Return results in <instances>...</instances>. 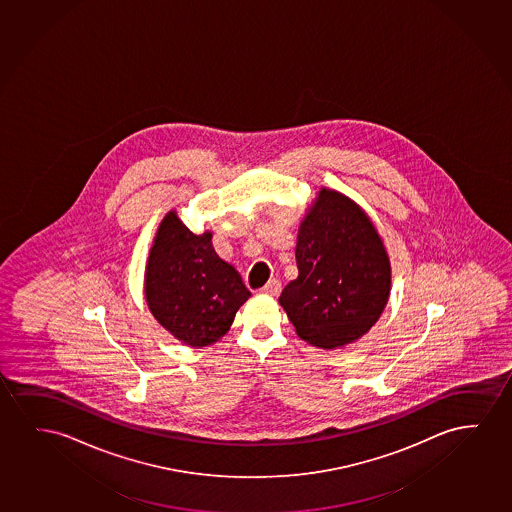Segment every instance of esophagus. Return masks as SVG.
<instances>
[{"label": "esophagus", "mask_w": 512, "mask_h": 512, "mask_svg": "<svg viewBox=\"0 0 512 512\" xmlns=\"http://www.w3.org/2000/svg\"><path fill=\"white\" fill-rule=\"evenodd\" d=\"M281 289V282L277 281V279H272V281H268L267 284L263 286L261 291H263L265 295L277 296L279 293H281Z\"/></svg>", "instance_id": "esophagus-1"}]
</instances>
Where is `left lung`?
Returning a JSON list of instances; mask_svg holds the SVG:
<instances>
[{
  "label": "left lung",
  "mask_w": 512,
  "mask_h": 512,
  "mask_svg": "<svg viewBox=\"0 0 512 512\" xmlns=\"http://www.w3.org/2000/svg\"><path fill=\"white\" fill-rule=\"evenodd\" d=\"M298 277L279 296L298 337L347 346L377 323L391 291L388 252L374 223L339 191L323 188L296 238Z\"/></svg>",
  "instance_id": "1"
}]
</instances>
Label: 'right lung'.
I'll return each instance as SVG.
<instances>
[{"mask_svg":"<svg viewBox=\"0 0 512 512\" xmlns=\"http://www.w3.org/2000/svg\"><path fill=\"white\" fill-rule=\"evenodd\" d=\"M249 296L235 267L214 251L212 233L195 235L170 210L145 267V300L156 321L188 346H210Z\"/></svg>","mask_w":512,"mask_h":512,"instance_id":"1","label":"right lung"}]
</instances>
